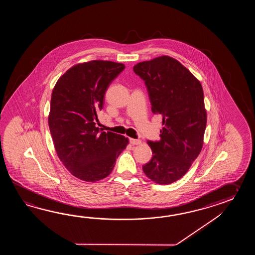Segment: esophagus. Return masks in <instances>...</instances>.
<instances>
[{
    "label": "esophagus",
    "mask_w": 255,
    "mask_h": 255,
    "mask_svg": "<svg viewBox=\"0 0 255 255\" xmlns=\"http://www.w3.org/2000/svg\"><path fill=\"white\" fill-rule=\"evenodd\" d=\"M129 142L130 144H132V145H139V144H141L140 139H134V138H130Z\"/></svg>",
    "instance_id": "esophagus-1"
}]
</instances>
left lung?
<instances>
[{
	"label": "left lung",
	"instance_id": "obj_1",
	"mask_svg": "<svg viewBox=\"0 0 255 255\" xmlns=\"http://www.w3.org/2000/svg\"><path fill=\"white\" fill-rule=\"evenodd\" d=\"M133 70L145 82L152 112L162 117L160 140L146 142L152 157L142 168L152 181L170 184L187 173L203 146V89L184 65L167 55L138 63Z\"/></svg>",
	"mask_w": 255,
	"mask_h": 255
}]
</instances>
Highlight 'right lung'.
<instances>
[{"label":"right lung","mask_w":255,"mask_h":255,"mask_svg":"<svg viewBox=\"0 0 255 255\" xmlns=\"http://www.w3.org/2000/svg\"><path fill=\"white\" fill-rule=\"evenodd\" d=\"M125 65L94 60L71 67L54 86L48 125L60 160L72 175L95 182L108 177L128 144L124 135L97 127L111 82Z\"/></svg>","instance_id":"right-lung-1"}]
</instances>
